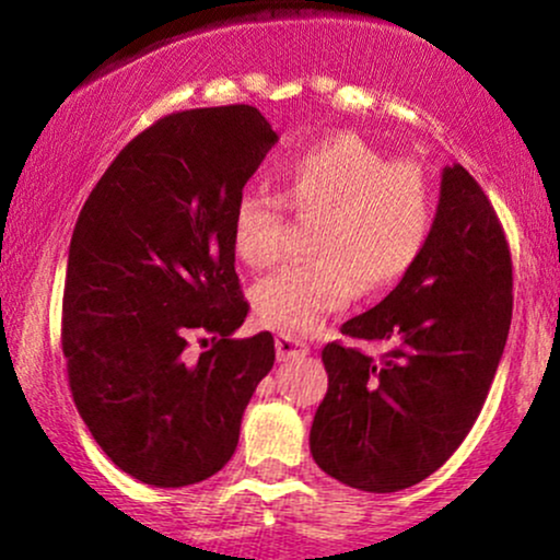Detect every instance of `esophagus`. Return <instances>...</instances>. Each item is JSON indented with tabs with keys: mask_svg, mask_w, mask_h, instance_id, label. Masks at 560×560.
Instances as JSON below:
<instances>
[{
	"mask_svg": "<svg viewBox=\"0 0 560 560\" xmlns=\"http://www.w3.org/2000/svg\"><path fill=\"white\" fill-rule=\"evenodd\" d=\"M311 352V345L305 339L292 337V334H279L276 337V358L279 361H298V358H305Z\"/></svg>",
	"mask_w": 560,
	"mask_h": 560,
	"instance_id": "obj_1",
	"label": "esophagus"
}]
</instances>
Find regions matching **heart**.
I'll return each mask as SVG.
<instances>
[{"label":"heart","instance_id":"1","mask_svg":"<svg viewBox=\"0 0 560 560\" xmlns=\"http://www.w3.org/2000/svg\"><path fill=\"white\" fill-rule=\"evenodd\" d=\"M284 202L247 189L231 210V247L249 268L279 258L284 205L316 218L307 262H289L253 289L266 324L316 331L355 298L358 287L397 284L419 262L434 229V189L413 160H387L355 133H334L287 163Z\"/></svg>","mask_w":560,"mask_h":560}]
</instances>
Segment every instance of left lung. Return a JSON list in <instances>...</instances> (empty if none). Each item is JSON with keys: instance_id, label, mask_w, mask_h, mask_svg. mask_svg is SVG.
<instances>
[{"instance_id": "obj_1", "label": "left lung", "mask_w": 560, "mask_h": 560, "mask_svg": "<svg viewBox=\"0 0 560 560\" xmlns=\"http://www.w3.org/2000/svg\"><path fill=\"white\" fill-rule=\"evenodd\" d=\"M513 313L505 231L464 165L442 171L427 249L402 281L342 334L389 350L324 347L329 389L311 427L313 460L363 492L419 485L471 432Z\"/></svg>"}]
</instances>
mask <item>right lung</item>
<instances>
[{
    "label": "right lung",
    "mask_w": 560,
    "mask_h": 560,
    "mask_svg": "<svg viewBox=\"0 0 560 560\" xmlns=\"http://www.w3.org/2000/svg\"><path fill=\"white\" fill-rule=\"evenodd\" d=\"M276 139L249 105L165 115L120 150L75 221L62 294L70 392L96 445L144 485L221 471L273 369L271 331L231 337L249 311L231 210Z\"/></svg>",
    "instance_id": "add662e5"
}]
</instances>
